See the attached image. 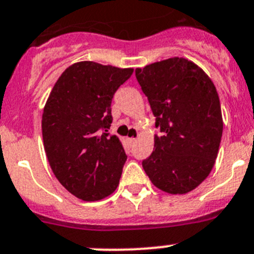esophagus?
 Masks as SVG:
<instances>
[{
    "label": "esophagus",
    "mask_w": 254,
    "mask_h": 254,
    "mask_svg": "<svg viewBox=\"0 0 254 254\" xmlns=\"http://www.w3.org/2000/svg\"><path fill=\"white\" fill-rule=\"evenodd\" d=\"M137 139L136 138H128V142L131 143V145H133V143H136Z\"/></svg>",
    "instance_id": "1"
}]
</instances>
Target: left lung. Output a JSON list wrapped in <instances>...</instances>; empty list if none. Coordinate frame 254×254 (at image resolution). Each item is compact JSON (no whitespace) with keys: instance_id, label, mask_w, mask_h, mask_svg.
Instances as JSON below:
<instances>
[{"instance_id":"8db88e82","label":"left lung","mask_w":254,"mask_h":254,"mask_svg":"<svg viewBox=\"0 0 254 254\" xmlns=\"http://www.w3.org/2000/svg\"><path fill=\"white\" fill-rule=\"evenodd\" d=\"M136 78L160 129L143 170L162 191H191L208 178L219 150L223 118L217 89L203 69L184 58L136 69Z\"/></svg>"}]
</instances>
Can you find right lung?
I'll return each instance as SVG.
<instances>
[{"mask_svg": "<svg viewBox=\"0 0 254 254\" xmlns=\"http://www.w3.org/2000/svg\"><path fill=\"white\" fill-rule=\"evenodd\" d=\"M133 73L94 62L64 70L44 107V147L55 178L84 201L104 199L117 189L127 156L111 136V103Z\"/></svg>", "mask_w": 254, "mask_h": 254, "instance_id": "1", "label": "right lung"}]
</instances>
